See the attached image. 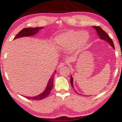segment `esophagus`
Wrapping results in <instances>:
<instances>
[{
  "label": "esophagus",
  "mask_w": 122,
  "mask_h": 122,
  "mask_svg": "<svg viewBox=\"0 0 122 122\" xmlns=\"http://www.w3.org/2000/svg\"><path fill=\"white\" fill-rule=\"evenodd\" d=\"M64 66V63H60L59 64V65L58 66V69H59L60 68H61V67H62V66Z\"/></svg>",
  "instance_id": "obj_1"
}]
</instances>
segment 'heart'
I'll return each mask as SVG.
<instances>
[{
	"label": "heart",
	"mask_w": 122,
	"mask_h": 122,
	"mask_svg": "<svg viewBox=\"0 0 122 122\" xmlns=\"http://www.w3.org/2000/svg\"><path fill=\"white\" fill-rule=\"evenodd\" d=\"M90 40L87 31L69 30L61 33L54 38V45L59 50L73 49L76 52L83 50Z\"/></svg>",
	"instance_id": "obj_1"
}]
</instances>
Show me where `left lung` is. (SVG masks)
Returning <instances> with one entry per match:
<instances>
[{"label":"left lung","mask_w":122,"mask_h":122,"mask_svg":"<svg viewBox=\"0 0 122 122\" xmlns=\"http://www.w3.org/2000/svg\"><path fill=\"white\" fill-rule=\"evenodd\" d=\"M92 27L96 30V31H97V35H98V37H99L100 39L105 41L106 42H107L108 44H109V45L111 46V47H112L113 48L115 49L114 48V43H113L112 40L111 39V38L110 37V36H108L107 34V33H106L102 29V28H101L100 27H97V26H92ZM70 83H71L72 87L74 89V90L75 91V92H76V93H77V94H80V93L77 92L74 89V85H73V77L71 75ZM80 95H83V94H80Z\"/></svg>","instance_id":"1"}]
</instances>
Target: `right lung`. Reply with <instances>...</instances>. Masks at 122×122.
I'll use <instances>...</instances> for the list:
<instances>
[{"label": "right lung", "instance_id": "right-lung-1", "mask_svg": "<svg viewBox=\"0 0 122 122\" xmlns=\"http://www.w3.org/2000/svg\"><path fill=\"white\" fill-rule=\"evenodd\" d=\"M44 27H36L35 28H24L22 30H21L18 33V34L15 36V37L14 38V39H16L21 38V37H30V36H34L36 34H37L38 32L40 30L43 29ZM56 72V70H54L53 73L52 74L51 76L50 77V79H49V81L48 82V84L46 85V87L45 90L43 91L41 94H39L35 97H25V98H28L29 100H42L43 98L47 97L51 92V90L52 89V87L53 86V79L54 77V75Z\"/></svg>", "mask_w": 122, "mask_h": 122}]
</instances>
